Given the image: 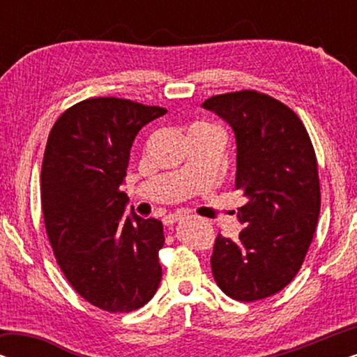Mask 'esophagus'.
Listing matches in <instances>:
<instances>
[{"instance_id": "1", "label": "esophagus", "mask_w": 357, "mask_h": 357, "mask_svg": "<svg viewBox=\"0 0 357 357\" xmlns=\"http://www.w3.org/2000/svg\"><path fill=\"white\" fill-rule=\"evenodd\" d=\"M180 219V214H167V216L164 218V224L165 226H172L174 222H177Z\"/></svg>"}]
</instances>
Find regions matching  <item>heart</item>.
I'll return each instance as SVG.
<instances>
[{
  "label": "heart",
  "instance_id": "obj_1",
  "mask_svg": "<svg viewBox=\"0 0 357 357\" xmlns=\"http://www.w3.org/2000/svg\"><path fill=\"white\" fill-rule=\"evenodd\" d=\"M197 126H204V125H197Z\"/></svg>",
  "mask_w": 357,
  "mask_h": 357
}]
</instances>
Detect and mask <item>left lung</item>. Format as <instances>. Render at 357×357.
<instances>
[{
  "instance_id": "obj_1",
  "label": "left lung",
  "mask_w": 357,
  "mask_h": 357,
  "mask_svg": "<svg viewBox=\"0 0 357 357\" xmlns=\"http://www.w3.org/2000/svg\"><path fill=\"white\" fill-rule=\"evenodd\" d=\"M234 130L236 188L247 203L237 218V241L216 237L211 270L224 294L265 299L301 270L320 214V182L314 146L289 107L257 91L227 92L203 102Z\"/></svg>"
}]
</instances>
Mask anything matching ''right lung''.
Listing matches in <instances>:
<instances>
[{
	"mask_svg": "<svg viewBox=\"0 0 357 357\" xmlns=\"http://www.w3.org/2000/svg\"><path fill=\"white\" fill-rule=\"evenodd\" d=\"M165 114L94 97L63 112L48 135L40 177L48 241L73 289L112 314L148 304L162 278V222L133 211L125 218L120 187L136 135Z\"/></svg>",
	"mask_w": 357,
	"mask_h": 357,
	"instance_id": "right-lung-1",
	"label": "right lung"
}]
</instances>
